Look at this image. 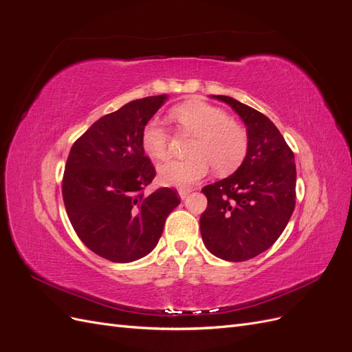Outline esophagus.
<instances>
[{
    "instance_id": "esophagus-1",
    "label": "esophagus",
    "mask_w": 352,
    "mask_h": 352,
    "mask_svg": "<svg viewBox=\"0 0 352 352\" xmlns=\"http://www.w3.org/2000/svg\"><path fill=\"white\" fill-rule=\"evenodd\" d=\"M189 194H190V189H188V188H180V189H179V197L182 198V199L188 198Z\"/></svg>"
}]
</instances>
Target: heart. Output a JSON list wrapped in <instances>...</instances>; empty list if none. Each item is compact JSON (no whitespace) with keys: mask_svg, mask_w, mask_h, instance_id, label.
<instances>
[{"mask_svg":"<svg viewBox=\"0 0 352 352\" xmlns=\"http://www.w3.org/2000/svg\"><path fill=\"white\" fill-rule=\"evenodd\" d=\"M179 131L194 135L188 160H172L158 167V177L166 185L189 186L206 177L211 167L220 176L235 172L248 153V133L229 114L208 102L192 100L170 110ZM170 136L162 122L150 120L142 131L144 151L155 158L168 155Z\"/></svg>","mask_w":352,"mask_h":352,"instance_id":"b5f03b06","label":"heart"}]
</instances>
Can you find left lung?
I'll list each match as a JSON object with an SVG mask.
<instances>
[{
	"instance_id": "8db88e82",
	"label": "left lung",
	"mask_w": 352,
	"mask_h": 352,
	"mask_svg": "<svg viewBox=\"0 0 352 352\" xmlns=\"http://www.w3.org/2000/svg\"><path fill=\"white\" fill-rule=\"evenodd\" d=\"M226 102L247 126L248 153L233 175L202 188L207 208L201 236L207 250L226 261H245L278 241L295 208L294 153L263 113L226 95Z\"/></svg>"
}]
</instances>
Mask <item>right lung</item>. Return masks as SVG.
<instances>
[{
    "instance_id": "right-lung-1",
    "label": "right lung",
    "mask_w": 352,
    "mask_h": 352,
    "mask_svg": "<svg viewBox=\"0 0 352 352\" xmlns=\"http://www.w3.org/2000/svg\"><path fill=\"white\" fill-rule=\"evenodd\" d=\"M167 95L124 104L95 122L73 144L63 176V199L80 241L100 257L131 263L150 254L180 199L175 189L145 195L155 168L141 135Z\"/></svg>"
}]
</instances>
